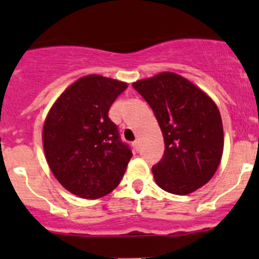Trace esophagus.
Segmentation results:
<instances>
[{"label": "esophagus", "mask_w": 259, "mask_h": 259, "mask_svg": "<svg viewBox=\"0 0 259 259\" xmlns=\"http://www.w3.org/2000/svg\"><path fill=\"white\" fill-rule=\"evenodd\" d=\"M133 148H134V150L139 151V142H138V140H135V142L133 143Z\"/></svg>", "instance_id": "esophagus-1"}]
</instances>
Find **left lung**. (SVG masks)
Here are the masks:
<instances>
[{"instance_id":"1","label":"left lung","mask_w":259,"mask_h":259,"mask_svg":"<svg viewBox=\"0 0 259 259\" xmlns=\"http://www.w3.org/2000/svg\"><path fill=\"white\" fill-rule=\"evenodd\" d=\"M133 88L150 105L163 133L164 156L153 166L156 184L187 195L215 174L223 155L221 113L208 94L176 72H159Z\"/></svg>"}]
</instances>
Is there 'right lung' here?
Returning <instances> with one entry per match:
<instances>
[{
    "label": "right lung",
    "mask_w": 259,
    "mask_h": 259,
    "mask_svg": "<svg viewBox=\"0 0 259 259\" xmlns=\"http://www.w3.org/2000/svg\"><path fill=\"white\" fill-rule=\"evenodd\" d=\"M126 88L124 81L101 75L80 77L56 99L44 122V151L52 174L83 199L113 192L132 159L108 116Z\"/></svg>",
    "instance_id": "right-lung-1"
}]
</instances>
